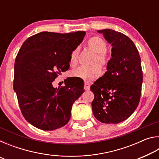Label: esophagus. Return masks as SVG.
<instances>
[{"label":"esophagus","instance_id":"obj_1","mask_svg":"<svg viewBox=\"0 0 159 159\" xmlns=\"http://www.w3.org/2000/svg\"><path fill=\"white\" fill-rule=\"evenodd\" d=\"M90 85L89 84V83H84V89L85 90H90Z\"/></svg>","mask_w":159,"mask_h":159}]
</instances>
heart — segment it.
Segmentation results:
<instances>
[{
	"mask_svg": "<svg viewBox=\"0 0 159 159\" xmlns=\"http://www.w3.org/2000/svg\"><path fill=\"white\" fill-rule=\"evenodd\" d=\"M88 47L90 50L95 52V56L93 59V66L90 67L81 66L71 71V76L78 78L86 82H91L99 78L101 74V68L98 64L103 68L107 66L109 63L108 53L107 52V43L103 39L99 36H93L87 41ZM79 50L76 48L72 51L70 55L69 63L71 66H76L79 61Z\"/></svg>",
	"mask_w": 159,
	"mask_h": 159,
	"instance_id": "1",
	"label": "heart"
}]
</instances>
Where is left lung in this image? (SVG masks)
Returning a JSON list of instances; mask_svg holds the SVG:
<instances>
[{"label": "left lung", "instance_id": "obj_1", "mask_svg": "<svg viewBox=\"0 0 159 159\" xmlns=\"http://www.w3.org/2000/svg\"><path fill=\"white\" fill-rule=\"evenodd\" d=\"M112 45L107 71L90 90L94 116L104 123H118L127 119L140 99L142 76L141 60L132 40L111 29L98 31Z\"/></svg>", "mask_w": 159, "mask_h": 159}]
</instances>
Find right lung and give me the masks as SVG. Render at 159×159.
<instances>
[{"label": "right lung", "instance_id": "1", "mask_svg": "<svg viewBox=\"0 0 159 159\" xmlns=\"http://www.w3.org/2000/svg\"><path fill=\"white\" fill-rule=\"evenodd\" d=\"M85 35L44 31L21 45L15 59L13 87L23 116L36 128L53 130L69 122L74 102L84 92L83 81L66 79L65 85L58 88L52 83L69 69L70 55Z\"/></svg>", "mask_w": 159, "mask_h": 159}]
</instances>
